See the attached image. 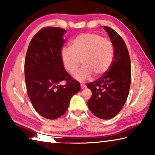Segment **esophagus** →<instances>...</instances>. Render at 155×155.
<instances>
[{"instance_id": "esophagus-1", "label": "esophagus", "mask_w": 155, "mask_h": 155, "mask_svg": "<svg viewBox=\"0 0 155 155\" xmlns=\"http://www.w3.org/2000/svg\"><path fill=\"white\" fill-rule=\"evenodd\" d=\"M85 87H86L85 85H84V84H81V89H84V88H85Z\"/></svg>"}]
</instances>
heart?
<instances>
[{"instance_id": "obj_1", "label": "heart", "mask_w": 155, "mask_h": 155, "mask_svg": "<svg viewBox=\"0 0 155 155\" xmlns=\"http://www.w3.org/2000/svg\"><path fill=\"white\" fill-rule=\"evenodd\" d=\"M114 55V49L109 39L98 34L82 33L73 39L70 48L61 51V59L64 68L74 74L79 68L81 62L83 67L75 74V78L84 82L93 75L101 77L109 70Z\"/></svg>"}]
</instances>
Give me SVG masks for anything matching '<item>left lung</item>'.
<instances>
[{"label":"left lung","instance_id":"1","mask_svg":"<svg viewBox=\"0 0 155 155\" xmlns=\"http://www.w3.org/2000/svg\"><path fill=\"white\" fill-rule=\"evenodd\" d=\"M103 28L113 45V60L104 74L87 84L92 92L87 105L95 116L110 119L121 110L126 102L130 88L131 68L128 49L121 36L111 28Z\"/></svg>","mask_w":155,"mask_h":155}]
</instances>
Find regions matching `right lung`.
Segmentation results:
<instances>
[{"mask_svg":"<svg viewBox=\"0 0 155 155\" xmlns=\"http://www.w3.org/2000/svg\"><path fill=\"white\" fill-rule=\"evenodd\" d=\"M66 30L45 27L33 36L24 63L28 95L36 111L47 119L65 114L73 95L81 89L80 83L67 72L61 59ZM64 80V86L59 85Z\"/></svg>","mask_w":155,"mask_h":155,"instance_id":"1","label":"right lung"}]
</instances>
